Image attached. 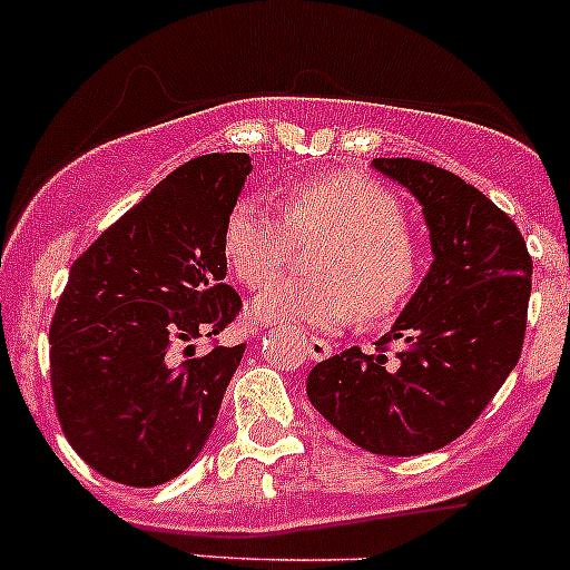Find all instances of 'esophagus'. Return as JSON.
<instances>
[{
	"instance_id": "esophagus-1",
	"label": "esophagus",
	"mask_w": 570,
	"mask_h": 570,
	"mask_svg": "<svg viewBox=\"0 0 570 570\" xmlns=\"http://www.w3.org/2000/svg\"><path fill=\"white\" fill-rule=\"evenodd\" d=\"M303 350H306L308 358L314 361H325L327 355L333 353V347L325 342V338H306V342H303Z\"/></svg>"
}]
</instances>
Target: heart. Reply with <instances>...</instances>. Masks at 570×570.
<instances>
[{
  "instance_id": "b5f03b06",
  "label": "heart",
  "mask_w": 570,
  "mask_h": 570,
  "mask_svg": "<svg viewBox=\"0 0 570 570\" xmlns=\"http://www.w3.org/2000/svg\"><path fill=\"white\" fill-rule=\"evenodd\" d=\"M320 281H281L253 303L269 325L336 331L361 314L386 320L400 312L424 275V256L405 226V206L386 184L358 170L301 178L284 193V215L243 200L223 228L228 269L250 289L267 286L297 243H320Z\"/></svg>"
}]
</instances>
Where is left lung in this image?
<instances>
[{
  "mask_svg": "<svg viewBox=\"0 0 570 570\" xmlns=\"http://www.w3.org/2000/svg\"><path fill=\"white\" fill-rule=\"evenodd\" d=\"M422 204L433 267L375 353L350 347L308 372L312 405L361 450L411 458L452 444L524 347L532 256L476 187L422 159H372Z\"/></svg>",
  "mask_w": 570,
  "mask_h": 570,
  "instance_id": "obj_1",
  "label": "left lung"
}]
</instances>
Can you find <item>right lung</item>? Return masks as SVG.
<instances>
[{
    "label": "right lung",
    "mask_w": 570,
    "mask_h": 570,
    "mask_svg": "<svg viewBox=\"0 0 570 570\" xmlns=\"http://www.w3.org/2000/svg\"><path fill=\"white\" fill-rule=\"evenodd\" d=\"M248 174V154L189 159L73 262L49 327L51 394L68 444L107 480L163 485L215 428L245 353L217 333L243 312L223 228Z\"/></svg>",
    "instance_id": "add662e5"
}]
</instances>
